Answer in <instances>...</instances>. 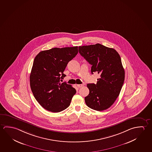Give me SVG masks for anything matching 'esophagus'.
Returning a JSON list of instances; mask_svg holds the SVG:
<instances>
[{
	"instance_id": "esophagus-1",
	"label": "esophagus",
	"mask_w": 152,
	"mask_h": 152,
	"mask_svg": "<svg viewBox=\"0 0 152 152\" xmlns=\"http://www.w3.org/2000/svg\"><path fill=\"white\" fill-rule=\"evenodd\" d=\"M84 86V85L83 84H78L77 85V86L78 87V88H80V87H83Z\"/></svg>"
}]
</instances>
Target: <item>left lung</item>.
Returning <instances> with one entry per match:
<instances>
[{
	"instance_id": "left-lung-1",
	"label": "left lung",
	"mask_w": 152,
	"mask_h": 152,
	"mask_svg": "<svg viewBox=\"0 0 152 152\" xmlns=\"http://www.w3.org/2000/svg\"><path fill=\"white\" fill-rule=\"evenodd\" d=\"M79 52L92 65L91 72L100 75L96 84H87L89 94L85 97L88 107L96 111L109 108L118 97L124 80V70L116 50L97 43L80 46Z\"/></svg>"
}]
</instances>
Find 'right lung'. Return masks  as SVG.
Returning a JSON list of instances; mask_svg holds the SVG:
<instances>
[{
    "mask_svg": "<svg viewBox=\"0 0 152 152\" xmlns=\"http://www.w3.org/2000/svg\"><path fill=\"white\" fill-rule=\"evenodd\" d=\"M78 53V47L54 48L42 51L34 58L30 86L35 99L44 109L59 112L70 105L76 91L71 85L60 83L68 62Z\"/></svg>",
    "mask_w": 152,
    "mask_h": 152,
    "instance_id": "add662e5",
    "label": "right lung"
}]
</instances>
